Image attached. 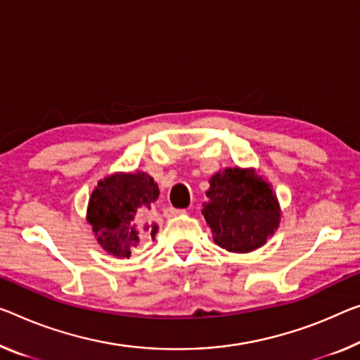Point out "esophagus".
<instances>
[{
	"instance_id": "34e87169",
	"label": "esophagus",
	"mask_w": 360,
	"mask_h": 360,
	"mask_svg": "<svg viewBox=\"0 0 360 360\" xmlns=\"http://www.w3.org/2000/svg\"><path fill=\"white\" fill-rule=\"evenodd\" d=\"M185 214V209H175V207H167L164 211L165 217H176V215H181Z\"/></svg>"
}]
</instances>
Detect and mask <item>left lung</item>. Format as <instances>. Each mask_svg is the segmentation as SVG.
<instances>
[{"label":"left lung","instance_id":"1","mask_svg":"<svg viewBox=\"0 0 360 360\" xmlns=\"http://www.w3.org/2000/svg\"><path fill=\"white\" fill-rule=\"evenodd\" d=\"M202 215L212 240L229 252L256 251L280 226L281 209L274 186L256 169L225 167L209 180Z\"/></svg>","mask_w":360,"mask_h":360}]
</instances>
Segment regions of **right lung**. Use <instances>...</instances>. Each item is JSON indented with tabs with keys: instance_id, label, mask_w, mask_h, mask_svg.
<instances>
[{
	"instance_id": "1",
	"label": "right lung",
	"mask_w": 360,
	"mask_h": 360,
	"mask_svg": "<svg viewBox=\"0 0 360 360\" xmlns=\"http://www.w3.org/2000/svg\"><path fill=\"white\" fill-rule=\"evenodd\" d=\"M159 188L146 172H114L98 181L86 207L98 245L110 256L130 257L145 235L158 233L149 220Z\"/></svg>"
}]
</instances>
